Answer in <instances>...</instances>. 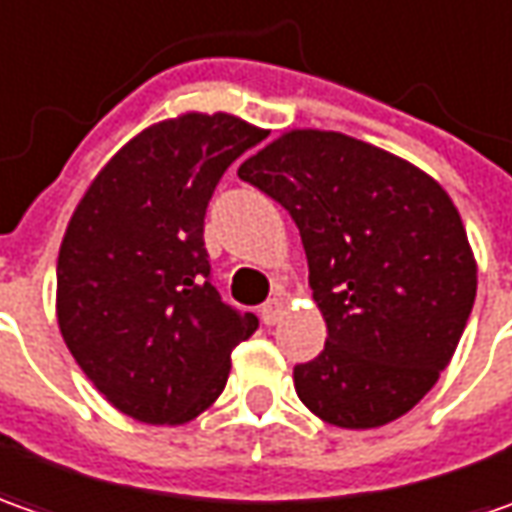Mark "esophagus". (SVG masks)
<instances>
[{
  "mask_svg": "<svg viewBox=\"0 0 512 512\" xmlns=\"http://www.w3.org/2000/svg\"><path fill=\"white\" fill-rule=\"evenodd\" d=\"M283 314H286V309H283V300L272 297V300H266V306L260 309V320H263L266 326H277V323L283 320Z\"/></svg>",
  "mask_w": 512,
  "mask_h": 512,
  "instance_id": "obj_1",
  "label": "esophagus"
}]
</instances>
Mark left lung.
Returning a JSON list of instances; mask_svg holds the SVG:
<instances>
[{
    "label": "left lung",
    "instance_id": "1",
    "mask_svg": "<svg viewBox=\"0 0 512 512\" xmlns=\"http://www.w3.org/2000/svg\"><path fill=\"white\" fill-rule=\"evenodd\" d=\"M238 175L289 209L328 337L294 365L300 402L368 431L408 414L448 365L476 300L450 195L405 158L331 130H289Z\"/></svg>",
    "mask_w": 512,
    "mask_h": 512
}]
</instances>
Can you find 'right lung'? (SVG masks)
Masks as SVG:
<instances>
[{
	"mask_svg": "<svg viewBox=\"0 0 512 512\" xmlns=\"http://www.w3.org/2000/svg\"><path fill=\"white\" fill-rule=\"evenodd\" d=\"M263 130L184 113L130 138L67 223L56 317L98 394L147 425H184L221 397L232 348L255 334L209 283L206 206Z\"/></svg>",
	"mask_w": 512,
	"mask_h": 512,
	"instance_id": "1",
	"label": "right lung"
}]
</instances>
